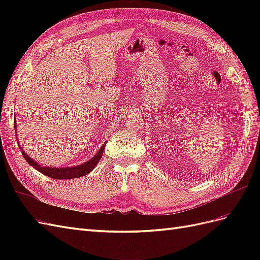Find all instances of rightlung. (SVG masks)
<instances>
[{
  "instance_id": "obj_1",
  "label": "right lung",
  "mask_w": 260,
  "mask_h": 260,
  "mask_svg": "<svg viewBox=\"0 0 260 260\" xmlns=\"http://www.w3.org/2000/svg\"><path fill=\"white\" fill-rule=\"evenodd\" d=\"M14 127H15V133L17 135V129H16V118H15L14 121ZM18 146L21 151L22 156L25 157V159L27 160V162L32 166L36 170L40 171L41 174H43L46 177H50L53 179H59V180H67V179H75V178H80L83 177L85 175L90 174V172L95 168V166L98 165V162L100 161V159L103 156L104 149L106 146V143H104L102 145V147L100 148V151L94 155L91 159H89L88 161H85L83 164L77 165V166H73V167H44L42 165H40L39 162H37L35 159L31 158V157L23 151L22 147L19 145V142L17 140Z\"/></svg>"
}]
</instances>
